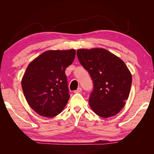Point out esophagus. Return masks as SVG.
I'll list each match as a JSON object with an SVG mask.
<instances>
[{
    "instance_id": "1",
    "label": "esophagus",
    "mask_w": 154,
    "mask_h": 154,
    "mask_svg": "<svg viewBox=\"0 0 154 154\" xmlns=\"http://www.w3.org/2000/svg\"><path fill=\"white\" fill-rule=\"evenodd\" d=\"M82 91V89L81 88H78L77 90H75L74 91V93H79V92H81Z\"/></svg>"
}]
</instances>
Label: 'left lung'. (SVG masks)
Wrapping results in <instances>:
<instances>
[{
  "label": "left lung",
  "instance_id": "left-lung-1",
  "mask_svg": "<svg viewBox=\"0 0 154 154\" xmlns=\"http://www.w3.org/2000/svg\"><path fill=\"white\" fill-rule=\"evenodd\" d=\"M78 59L89 72L94 90L89 105L103 118L115 116L126 105L132 84V75L124 62L103 48L80 49Z\"/></svg>",
  "mask_w": 154,
  "mask_h": 154
}]
</instances>
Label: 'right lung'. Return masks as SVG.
<instances>
[{
  "label": "right lung",
  "instance_id": "1",
  "mask_svg": "<svg viewBox=\"0 0 154 154\" xmlns=\"http://www.w3.org/2000/svg\"><path fill=\"white\" fill-rule=\"evenodd\" d=\"M75 49L48 50L28 64L22 88L30 106L41 116L60 113L70 98L65 70L72 64Z\"/></svg>",
  "mask_w": 154,
  "mask_h": 154
}]
</instances>
